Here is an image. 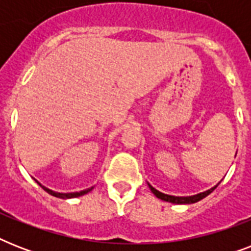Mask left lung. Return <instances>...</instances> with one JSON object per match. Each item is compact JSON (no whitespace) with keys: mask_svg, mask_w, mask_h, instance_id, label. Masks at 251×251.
<instances>
[{"mask_svg":"<svg viewBox=\"0 0 251 251\" xmlns=\"http://www.w3.org/2000/svg\"><path fill=\"white\" fill-rule=\"evenodd\" d=\"M218 185H215L214 187H211V189L203 191V193H199V194H195V195H190V197H175V195L164 194V193H161V191L156 190L155 187L151 186L150 183H149V187L151 189V191H152L153 194L156 195L159 199H161V201H165V202H169V203H175V204H190V203H195V202H198V201H201V199L206 198L207 195L211 194V193L218 187Z\"/></svg>","mask_w":251,"mask_h":251,"instance_id":"1","label":"left lung"}]
</instances>
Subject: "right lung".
<instances>
[{"label":"right lung","instance_id":"add662e5","mask_svg":"<svg viewBox=\"0 0 251 251\" xmlns=\"http://www.w3.org/2000/svg\"><path fill=\"white\" fill-rule=\"evenodd\" d=\"M36 182H37V181H36ZM37 183H39V185H40V186L43 187V189H44L47 193H48V194L53 195V197H57V198H62V199L76 198V197H80V195L87 194L88 191H91L92 189H94V187H90V189H86V190H82V191H75V193H57V191H53V190H50V189H48V187L43 186L40 182H37Z\"/></svg>","mask_w":251,"mask_h":251}]
</instances>
